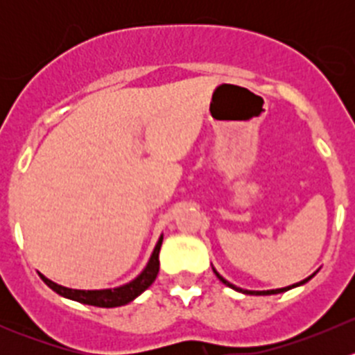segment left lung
I'll return each instance as SVG.
<instances>
[{"label":"left lung","mask_w":355,"mask_h":355,"mask_svg":"<svg viewBox=\"0 0 355 355\" xmlns=\"http://www.w3.org/2000/svg\"><path fill=\"white\" fill-rule=\"evenodd\" d=\"M213 271H214V275H216L218 278H220V282H223L225 285H227V287H230V288H234V290H237V292H242V293H247V295H273V293H282V292H287V290H290V288H295V287H300V285H304V284H307V282L311 280V278L314 277V275H316V271H314L313 275H311V277H307L306 280H302V282H299V284H293V285H288V287H284V288H275V290H244V288H241V287H235L234 284H230V282H227L225 280L223 277H221L220 273H218L216 270H214L213 268Z\"/></svg>","instance_id":"obj_1"}]
</instances>
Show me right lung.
<instances>
[{"mask_svg": "<svg viewBox=\"0 0 355 355\" xmlns=\"http://www.w3.org/2000/svg\"><path fill=\"white\" fill-rule=\"evenodd\" d=\"M163 244V235L159 237L157 244L153 250L151 257H149L148 264H146L144 270L141 271V275L134 278L128 284L120 285V287L114 288H103V290H77V288H68L63 285L55 284L49 278H46L44 275L39 273V277L42 278L46 285L49 288L55 290L56 293H60L62 297L67 299L77 300L80 304H87V306H96V307H118L125 306V304L132 302L135 297L141 295L144 290H148L153 285V282L156 280L157 271H159V249Z\"/></svg>", "mask_w": 355, "mask_h": 355, "instance_id": "1", "label": "right lung"}]
</instances>
